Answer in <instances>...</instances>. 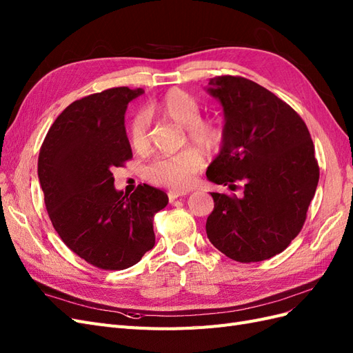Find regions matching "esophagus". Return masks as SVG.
Segmentation results:
<instances>
[{"label":"esophagus","mask_w":353,"mask_h":353,"mask_svg":"<svg viewBox=\"0 0 353 353\" xmlns=\"http://www.w3.org/2000/svg\"><path fill=\"white\" fill-rule=\"evenodd\" d=\"M188 194V191H169L168 193V197H169V201H174L175 199L178 197H184Z\"/></svg>","instance_id":"34e87169"}]
</instances>
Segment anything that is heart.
I'll use <instances>...</instances> for the list:
<instances>
[{
	"label": "heart",
	"instance_id": "heart-1",
	"mask_svg": "<svg viewBox=\"0 0 353 353\" xmlns=\"http://www.w3.org/2000/svg\"><path fill=\"white\" fill-rule=\"evenodd\" d=\"M157 109L169 121L185 128L188 140L206 154L216 153L223 143V128L215 119H201L200 105L190 94L181 90L168 91L159 101ZM130 143L138 153L145 152L150 145L148 117L138 113L131 121ZM203 166V157L196 148H185L174 156L160 157L145 169V176L153 184L172 190H185L191 185L194 174Z\"/></svg>",
	"mask_w": 353,
	"mask_h": 353
}]
</instances>
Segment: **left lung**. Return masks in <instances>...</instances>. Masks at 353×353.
Listing matches in <instances>:
<instances>
[{
    "label": "left lung",
    "instance_id": "8db88e82",
    "mask_svg": "<svg viewBox=\"0 0 353 353\" xmlns=\"http://www.w3.org/2000/svg\"><path fill=\"white\" fill-rule=\"evenodd\" d=\"M206 91L223 110V143L206 170L210 183L243 191L210 193L208 239L230 259L259 262L301 232L319 179L302 117L275 94L240 77H216Z\"/></svg>",
    "mask_w": 353,
    "mask_h": 353
}]
</instances>
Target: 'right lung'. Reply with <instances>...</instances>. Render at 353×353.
Instances as JSON below:
<instances>
[{"label":"right lung","mask_w":353,"mask_h":353,"mask_svg":"<svg viewBox=\"0 0 353 353\" xmlns=\"http://www.w3.org/2000/svg\"><path fill=\"white\" fill-rule=\"evenodd\" d=\"M143 88H110L73 101L42 143L38 178L52 227L79 258L101 270H126L154 245L153 218L168 196L152 185L114 188L113 169L132 157L128 103Z\"/></svg>","instance_id":"add662e5"}]
</instances>
